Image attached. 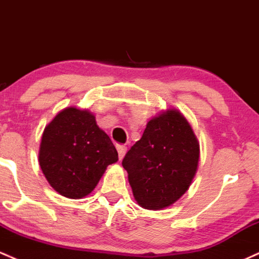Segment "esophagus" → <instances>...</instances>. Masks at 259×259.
Masks as SVG:
<instances>
[{"label":"esophagus","instance_id":"obj_1","mask_svg":"<svg viewBox=\"0 0 259 259\" xmlns=\"http://www.w3.org/2000/svg\"><path fill=\"white\" fill-rule=\"evenodd\" d=\"M117 151L118 154H119V159H123V157L126 153V146L125 145H117Z\"/></svg>","mask_w":259,"mask_h":259}]
</instances>
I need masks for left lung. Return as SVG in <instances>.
<instances>
[{"label": "left lung", "instance_id": "obj_1", "mask_svg": "<svg viewBox=\"0 0 259 259\" xmlns=\"http://www.w3.org/2000/svg\"><path fill=\"white\" fill-rule=\"evenodd\" d=\"M198 159L200 144L191 125L179 111L168 109L148 121L121 164L136 202L157 210L171 206L189 190Z\"/></svg>", "mask_w": 259, "mask_h": 259}]
</instances>
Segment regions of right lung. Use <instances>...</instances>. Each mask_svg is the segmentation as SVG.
Listing matches in <instances>:
<instances>
[{"label": "right lung", "instance_id": "obj_1", "mask_svg": "<svg viewBox=\"0 0 259 259\" xmlns=\"http://www.w3.org/2000/svg\"><path fill=\"white\" fill-rule=\"evenodd\" d=\"M118 152L86 109L68 107L45 127L38 163L53 189L68 198L88 196Z\"/></svg>", "mask_w": 259, "mask_h": 259}]
</instances>
